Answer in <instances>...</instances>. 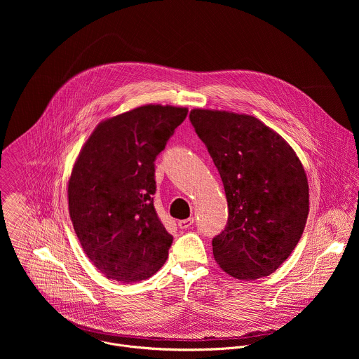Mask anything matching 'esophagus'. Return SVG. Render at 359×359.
<instances>
[{
	"instance_id": "esophagus-1",
	"label": "esophagus",
	"mask_w": 359,
	"mask_h": 359,
	"mask_svg": "<svg viewBox=\"0 0 359 359\" xmlns=\"http://www.w3.org/2000/svg\"><path fill=\"white\" fill-rule=\"evenodd\" d=\"M194 222H195V218H194V217H189V218H187V219L178 221V226H180L181 229H187V228H191V226L194 225Z\"/></svg>"
}]
</instances>
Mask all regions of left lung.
Listing matches in <instances>:
<instances>
[{
	"instance_id": "1",
	"label": "left lung",
	"mask_w": 359,
	"mask_h": 359,
	"mask_svg": "<svg viewBox=\"0 0 359 359\" xmlns=\"http://www.w3.org/2000/svg\"><path fill=\"white\" fill-rule=\"evenodd\" d=\"M189 120L224 184L225 229L212 238L219 266L236 279L271 275L297 246L308 210V182L290 145L258 118L194 109Z\"/></svg>"
}]
</instances>
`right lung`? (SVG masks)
Wrapping results in <instances>:
<instances>
[{
  "label": "right lung",
  "instance_id": "obj_1",
  "mask_svg": "<svg viewBox=\"0 0 359 359\" xmlns=\"http://www.w3.org/2000/svg\"><path fill=\"white\" fill-rule=\"evenodd\" d=\"M187 107L147 104L100 123L69 180V212L88 258L109 279L145 280L168 256L172 236L154 205V160Z\"/></svg>",
  "mask_w": 359,
  "mask_h": 359
}]
</instances>
